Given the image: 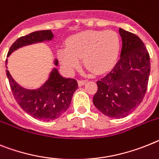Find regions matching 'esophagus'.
Listing matches in <instances>:
<instances>
[{
  "label": "esophagus",
  "instance_id": "34e87169",
  "mask_svg": "<svg viewBox=\"0 0 159 159\" xmlns=\"http://www.w3.org/2000/svg\"><path fill=\"white\" fill-rule=\"evenodd\" d=\"M78 86H83L84 84L86 83V80H78Z\"/></svg>",
  "mask_w": 159,
  "mask_h": 159
}]
</instances>
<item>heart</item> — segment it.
I'll return each instance as SVG.
<instances>
[{
  "label": "heart",
  "instance_id": "obj_1",
  "mask_svg": "<svg viewBox=\"0 0 159 159\" xmlns=\"http://www.w3.org/2000/svg\"><path fill=\"white\" fill-rule=\"evenodd\" d=\"M67 48H60L57 55L61 63L72 71L80 65L82 58L85 66L94 73L108 71L118 59L120 40L111 30H86L73 34L67 40Z\"/></svg>",
  "mask_w": 159,
  "mask_h": 159
}]
</instances>
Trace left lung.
Listing matches in <instances>:
<instances>
[{
	"label": "left lung",
	"instance_id": "1",
	"mask_svg": "<svg viewBox=\"0 0 159 159\" xmlns=\"http://www.w3.org/2000/svg\"><path fill=\"white\" fill-rule=\"evenodd\" d=\"M120 58L111 71L97 81L93 98L97 109L111 118H123L135 110L147 90L150 54L139 37L120 28Z\"/></svg>",
	"mask_w": 159,
	"mask_h": 159
}]
</instances>
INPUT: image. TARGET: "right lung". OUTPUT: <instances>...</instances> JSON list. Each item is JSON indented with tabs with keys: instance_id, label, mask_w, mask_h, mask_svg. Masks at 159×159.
<instances>
[{
	"instance_id": "right-lung-1",
	"label": "right lung",
	"mask_w": 159,
	"mask_h": 159,
	"mask_svg": "<svg viewBox=\"0 0 159 159\" xmlns=\"http://www.w3.org/2000/svg\"><path fill=\"white\" fill-rule=\"evenodd\" d=\"M53 38L51 30H39L18 38L12 44L8 57L14 51L26 45L51 40ZM7 65V60L5 65ZM55 65L58 61L55 60ZM6 75L12 93L22 110L34 119L50 121L59 118L69 108L73 93L77 89V82L73 78L60 75L57 69L51 72L48 80L37 90H27L20 86L13 79L6 66Z\"/></svg>"
}]
</instances>
